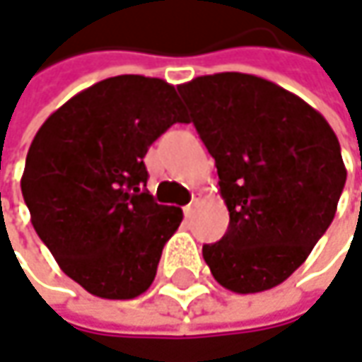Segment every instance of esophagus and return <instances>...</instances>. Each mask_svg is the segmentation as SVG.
Listing matches in <instances>:
<instances>
[{
  "instance_id": "esophagus-1",
  "label": "esophagus",
  "mask_w": 362,
  "mask_h": 362,
  "mask_svg": "<svg viewBox=\"0 0 362 362\" xmlns=\"http://www.w3.org/2000/svg\"><path fill=\"white\" fill-rule=\"evenodd\" d=\"M192 211H194V199H192V203L184 205V215H186V217H190V215H192Z\"/></svg>"
}]
</instances>
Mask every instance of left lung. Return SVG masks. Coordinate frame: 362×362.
<instances>
[{
    "mask_svg": "<svg viewBox=\"0 0 362 362\" xmlns=\"http://www.w3.org/2000/svg\"><path fill=\"white\" fill-rule=\"evenodd\" d=\"M178 93L230 211L203 259L236 294L269 290L307 261L336 215L346 182L338 136L300 97L252 74L199 76Z\"/></svg>",
    "mask_w": 362,
    "mask_h": 362,
    "instance_id": "1",
    "label": "left lung"
}]
</instances>
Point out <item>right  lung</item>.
Here are the masks:
<instances>
[{"label": "right lung", "mask_w": 362, "mask_h": 362, "mask_svg": "<svg viewBox=\"0 0 362 362\" xmlns=\"http://www.w3.org/2000/svg\"><path fill=\"white\" fill-rule=\"evenodd\" d=\"M186 122L161 78L124 74L74 95L35 134L22 197L59 269L86 292L130 300L153 284L182 209L145 190L148 147Z\"/></svg>", "instance_id": "1"}]
</instances>
